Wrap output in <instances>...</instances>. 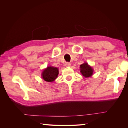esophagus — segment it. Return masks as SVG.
Instances as JSON below:
<instances>
[{"label": "esophagus", "instance_id": "34e87169", "mask_svg": "<svg viewBox=\"0 0 128 128\" xmlns=\"http://www.w3.org/2000/svg\"><path fill=\"white\" fill-rule=\"evenodd\" d=\"M71 66V64H70V62H66V67H69V66Z\"/></svg>", "mask_w": 128, "mask_h": 128}]
</instances>
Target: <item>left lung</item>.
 <instances>
[{"mask_svg": "<svg viewBox=\"0 0 128 128\" xmlns=\"http://www.w3.org/2000/svg\"><path fill=\"white\" fill-rule=\"evenodd\" d=\"M80 72L85 78H89L93 74L94 69L89 65L85 62L80 66Z\"/></svg>", "mask_w": 128, "mask_h": 128, "instance_id": "1", "label": "left lung"}]
</instances>
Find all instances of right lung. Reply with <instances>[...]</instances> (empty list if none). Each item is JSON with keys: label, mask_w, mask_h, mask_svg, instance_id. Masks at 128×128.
I'll use <instances>...</instances> for the list:
<instances>
[{"label": "right lung", "mask_w": 128, "mask_h": 128, "mask_svg": "<svg viewBox=\"0 0 128 128\" xmlns=\"http://www.w3.org/2000/svg\"><path fill=\"white\" fill-rule=\"evenodd\" d=\"M59 70L58 68L53 66H48L43 70L42 78L47 82H53L58 77Z\"/></svg>", "instance_id": "right-lung-1"}]
</instances>
